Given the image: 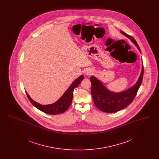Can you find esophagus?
<instances>
[{
	"label": "esophagus",
	"mask_w": 159,
	"mask_h": 159,
	"mask_svg": "<svg viewBox=\"0 0 159 159\" xmlns=\"http://www.w3.org/2000/svg\"><path fill=\"white\" fill-rule=\"evenodd\" d=\"M92 70H90V69H86V70H85V71H84V73H85L86 75H91V74H92Z\"/></svg>",
	"instance_id": "34e87169"
}]
</instances>
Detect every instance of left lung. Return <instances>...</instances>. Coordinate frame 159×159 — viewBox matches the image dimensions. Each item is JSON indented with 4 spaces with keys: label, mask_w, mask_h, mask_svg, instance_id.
<instances>
[{
    "label": "left lung",
    "mask_w": 159,
    "mask_h": 159,
    "mask_svg": "<svg viewBox=\"0 0 159 159\" xmlns=\"http://www.w3.org/2000/svg\"><path fill=\"white\" fill-rule=\"evenodd\" d=\"M121 32L132 40L141 52L140 48L134 38L124 31ZM143 75L144 66L143 64L141 74L136 84L129 89L120 93H115L108 91L101 81L95 77L92 76L90 78L92 84L91 93L95 105L101 111L107 113H115L126 108L135 98L142 83Z\"/></svg>",
    "instance_id": "left-lung-1"
}]
</instances>
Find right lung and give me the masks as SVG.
I'll use <instances>...</instances> for the list:
<instances>
[{
	"instance_id": "add662e5",
	"label": "right lung",
	"mask_w": 159,
	"mask_h": 159,
	"mask_svg": "<svg viewBox=\"0 0 159 159\" xmlns=\"http://www.w3.org/2000/svg\"><path fill=\"white\" fill-rule=\"evenodd\" d=\"M83 79H84V76L83 75L78 77L70 85L68 89L66 91V92L63 94V95L57 101H56L55 103L52 104L45 105V106L41 105L31 98L29 94L27 93V92H26V94L28 98L30 100L31 103L39 110L43 111V113L49 114H52V115L62 113L65 112L70 107L73 100V91L79 85V84L81 83Z\"/></svg>"
}]
</instances>
